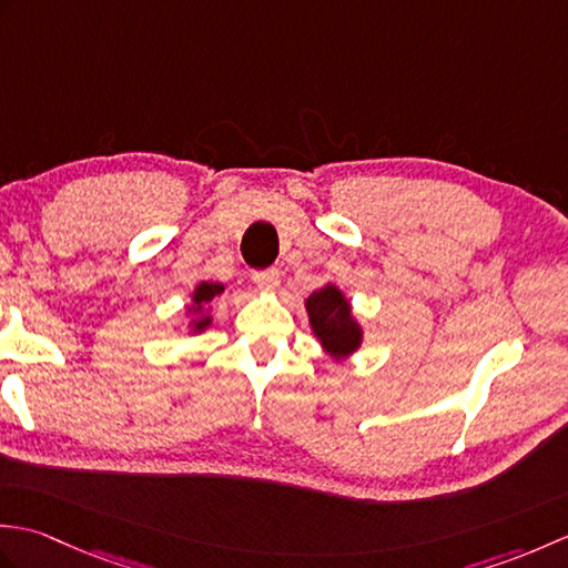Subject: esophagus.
Returning <instances> with one entry per match:
<instances>
[{"mask_svg": "<svg viewBox=\"0 0 568 568\" xmlns=\"http://www.w3.org/2000/svg\"><path fill=\"white\" fill-rule=\"evenodd\" d=\"M253 283H256L258 287H263V291H275V287L281 285V271L268 268V271L253 273Z\"/></svg>", "mask_w": 568, "mask_h": 568, "instance_id": "obj_1", "label": "esophagus"}]
</instances>
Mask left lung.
I'll return each instance as SVG.
<instances>
[{
  "label": "left lung",
  "mask_w": 568,
  "mask_h": 568,
  "mask_svg": "<svg viewBox=\"0 0 568 568\" xmlns=\"http://www.w3.org/2000/svg\"><path fill=\"white\" fill-rule=\"evenodd\" d=\"M307 317L310 327L315 332L324 352L336 361L352 356L364 339L358 322L352 315V305L336 285H324L317 293L307 297Z\"/></svg>",
  "instance_id": "left-lung-1"
}]
</instances>
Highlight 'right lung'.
<instances>
[{"instance_id":"add662e5","label":"right lung","mask_w":568,"mask_h":568,"mask_svg":"<svg viewBox=\"0 0 568 568\" xmlns=\"http://www.w3.org/2000/svg\"><path fill=\"white\" fill-rule=\"evenodd\" d=\"M224 293V285L222 283H200L195 287V293H192V305L187 307V312H192L195 315V320L190 322L192 332H204L212 324V317L207 315L210 312V303L216 297Z\"/></svg>"}]
</instances>
